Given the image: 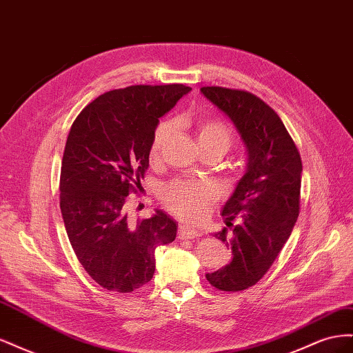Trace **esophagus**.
I'll use <instances>...</instances> for the list:
<instances>
[{
	"mask_svg": "<svg viewBox=\"0 0 353 353\" xmlns=\"http://www.w3.org/2000/svg\"><path fill=\"white\" fill-rule=\"evenodd\" d=\"M200 236V232L193 230V228H188L185 225H181L178 228V239L181 240H188V239H196Z\"/></svg>",
	"mask_w": 353,
	"mask_h": 353,
	"instance_id": "obj_1",
	"label": "esophagus"
}]
</instances>
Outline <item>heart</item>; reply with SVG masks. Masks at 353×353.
<instances>
[{
	"instance_id": "1",
	"label": "heart",
	"mask_w": 353,
	"mask_h": 353,
	"mask_svg": "<svg viewBox=\"0 0 353 353\" xmlns=\"http://www.w3.org/2000/svg\"><path fill=\"white\" fill-rule=\"evenodd\" d=\"M170 134H172L170 122H163L157 126L150 148L153 157L162 150ZM196 140L200 148L221 147L227 152L231 145L232 135L225 123L213 119H203L196 125ZM215 199V188L208 183H201V181H174L160 191V200L163 205L176 216L188 222H201L205 219L209 206Z\"/></svg>"
}]
</instances>
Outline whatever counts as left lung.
Returning a JSON list of instances; mask_svg holds the SVG:
<instances>
[{"instance_id": "left-lung-1", "label": "left lung", "mask_w": 353, "mask_h": 353, "mask_svg": "<svg viewBox=\"0 0 353 353\" xmlns=\"http://www.w3.org/2000/svg\"><path fill=\"white\" fill-rule=\"evenodd\" d=\"M200 92L236 126L248 154L244 175L221 212L232 227L231 237L227 228L215 232L232 256L206 274L219 290L240 292L262 279L290 237L299 216L302 160L280 116L256 95L221 87Z\"/></svg>"}]
</instances>
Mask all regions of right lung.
Wrapping results in <instances>:
<instances>
[{"mask_svg": "<svg viewBox=\"0 0 353 353\" xmlns=\"http://www.w3.org/2000/svg\"><path fill=\"white\" fill-rule=\"evenodd\" d=\"M191 91L181 83L134 85L95 99L73 122L60 174V209L69 241L91 279L131 293L153 279L154 250L176 237L162 209L141 222L125 210L144 178L159 117Z\"/></svg>", "mask_w": 353, "mask_h": 353, "instance_id": "obj_1", "label": "right lung"}]
</instances>
